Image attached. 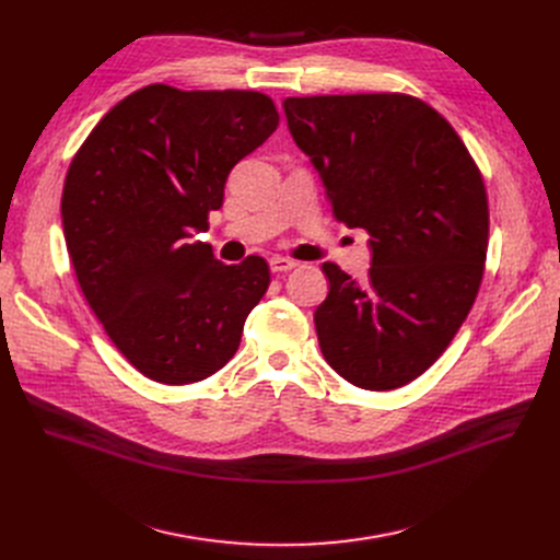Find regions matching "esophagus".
<instances>
[{
  "mask_svg": "<svg viewBox=\"0 0 560 560\" xmlns=\"http://www.w3.org/2000/svg\"><path fill=\"white\" fill-rule=\"evenodd\" d=\"M269 266H271L273 273H284V271L294 269L296 261L289 259V257H271V259H269Z\"/></svg>",
  "mask_w": 560,
  "mask_h": 560,
  "instance_id": "esophagus-1",
  "label": "esophagus"
}]
</instances>
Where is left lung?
<instances>
[{
	"mask_svg": "<svg viewBox=\"0 0 560 560\" xmlns=\"http://www.w3.org/2000/svg\"><path fill=\"white\" fill-rule=\"evenodd\" d=\"M291 137L322 177L337 221L369 232L364 282L337 264L314 312L341 378L396 389L429 369L467 318L488 250L486 186L433 106L398 93L282 102Z\"/></svg>",
	"mask_w": 560,
	"mask_h": 560,
	"instance_id": "left-lung-1",
	"label": "left lung"
}]
</instances>
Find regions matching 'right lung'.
<instances>
[{"label": "right lung", "instance_id": "right-lung-1", "mask_svg": "<svg viewBox=\"0 0 560 560\" xmlns=\"http://www.w3.org/2000/svg\"><path fill=\"white\" fill-rule=\"evenodd\" d=\"M276 127L264 93L152 84L120 100L74 154L66 246L91 310L145 378L198 383L236 353L269 266L257 255L223 264L196 234L223 205L230 171Z\"/></svg>", "mask_w": 560, "mask_h": 560}]
</instances>
